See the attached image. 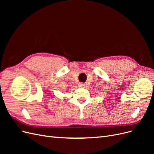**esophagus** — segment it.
Here are the masks:
<instances>
[{
  "instance_id": "1",
  "label": "esophagus",
  "mask_w": 154,
  "mask_h": 154,
  "mask_svg": "<svg viewBox=\"0 0 154 154\" xmlns=\"http://www.w3.org/2000/svg\"><path fill=\"white\" fill-rule=\"evenodd\" d=\"M78 85H79V87H83L85 85L84 83H79Z\"/></svg>"
}]
</instances>
